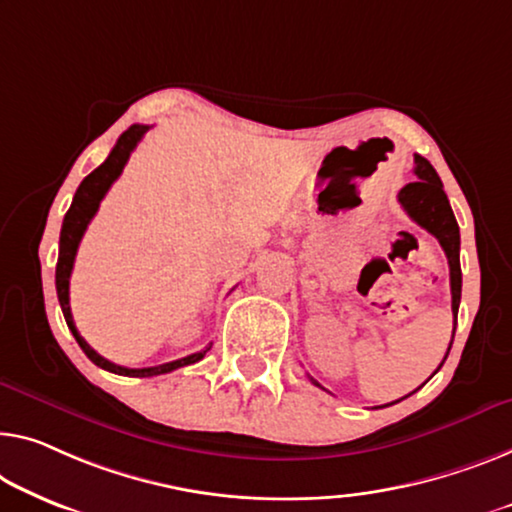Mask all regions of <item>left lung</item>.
I'll return each instance as SVG.
<instances>
[{"instance_id":"8db88e82","label":"left lung","mask_w":512,"mask_h":512,"mask_svg":"<svg viewBox=\"0 0 512 512\" xmlns=\"http://www.w3.org/2000/svg\"><path fill=\"white\" fill-rule=\"evenodd\" d=\"M414 174L416 181H411L398 193V202L402 209L409 213V218L423 227V230L430 232L434 239L439 241V246L444 248L448 257V266H451V294H453V315L457 319V308H460V296H462V269H460V227H457V220L453 216L451 204H448V197L444 193V183H441L439 174L430 165V160L423 156H414ZM455 335V326H453ZM453 345V340H451ZM451 345H448V352H451ZM446 352V356H448ZM444 356V361H446ZM441 368V365H439ZM437 368V370H439ZM317 384V381H315ZM407 398V395H404ZM400 398V400H404ZM395 400V402H400ZM391 402V404H395ZM388 407V404H384Z\"/></svg>"}]
</instances>
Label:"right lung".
Instances as JSON below:
<instances>
[{
    "instance_id": "right-lung-1",
    "label": "right lung",
    "mask_w": 512,
    "mask_h": 512,
    "mask_svg": "<svg viewBox=\"0 0 512 512\" xmlns=\"http://www.w3.org/2000/svg\"><path fill=\"white\" fill-rule=\"evenodd\" d=\"M149 128L151 126L135 124V126L128 128L126 133H121L117 144H114V149L110 151V156L105 158V163L98 165L96 170L89 174V177L82 179L78 190H75L71 209H68L66 216H64V225H61L59 259H57V273H55L57 296H59L61 312H64V319H66L68 329H71V333L75 335V340H78V345L82 347V352H85L89 361L96 363L98 368L114 372V375H124V377H156V375H165V372H172V370H177V368H183V365L202 361L204 354H207L209 349H211V345H209L207 349H202V352L190 354L186 358H179V361L154 365V368H124V365H117V363L108 361V358H103L101 354H96L94 349L87 345V340L78 333V329H75V322H73V315H71V303H68V285H71L73 262H75V255H78V246H80L82 236H85V230H87V225L91 223V218L96 216L98 204H101V200L105 197V193H108V190H110L112 183L119 179V174H121V170H124V165L128 163V158H131L133 149L137 147V142L142 140L144 133H147Z\"/></svg>"
}]
</instances>
